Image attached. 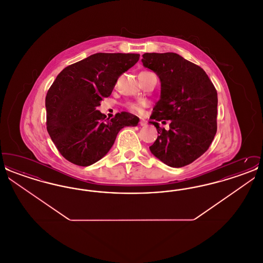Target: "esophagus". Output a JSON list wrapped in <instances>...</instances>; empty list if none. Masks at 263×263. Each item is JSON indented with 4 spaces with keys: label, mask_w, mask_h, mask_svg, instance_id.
Instances as JSON below:
<instances>
[{
    "label": "esophagus",
    "mask_w": 263,
    "mask_h": 263,
    "mask_svg": "<svg viewBox=\"0 0 263 263\" xmlns=\"http://www.w3.org/2000/svg\"><path fill=\"white\" fill-rule=\"evenodd\" d=\"M139 124L141 126H146L147 125V121H146V120H144V119H141V120H140V122H139Z\"/></svg>",
    "instance_id": "1"
}]
</instances>
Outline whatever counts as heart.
<instances>
[{
	"label": "heart",
	"instance_id": "obj_1",
	"mask_svg": "<svg viewBox=\"0 0 263 263\" xmlns=\"http://www.w3.org/2000/svg\"><path fill=\"white\" fill-rule=\"evenodd\" d=\"M145 105H146L145 101H137V102H128L126 104V107L132 112L141 113L143 111Z\"/></svg>",
	"mask_w": 263,
	"mask_h": 263
}]
</instances>
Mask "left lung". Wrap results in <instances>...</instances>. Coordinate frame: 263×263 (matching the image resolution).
Returning <instances> with one entry per match:
<instances>
[{
	"label": "left lung",
	"instance_id": "left-lung-1",
	"mask_svg": "<svg viewBox=\"0 0 263 263\" xmlns=\"http://www.w3.org/2000/svg\"><path fill=\"white\" fill-rule=\"evenodd\" d=\"M143 66L161 82V97L153 108L150 124L159 136L151 153L172 167H181L198 159L217 132V90L199 66L176 53H145ZM170 120V129L159 121Z\"/></svg>",
	"mask_w": 263,
	"mask_h": 263
}]
</instances>
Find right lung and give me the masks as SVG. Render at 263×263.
Masks as SVG:
<instances>
[{
  "instance_id": "add662e5",
  "label": "right lung",
  "mask_w": 263,
  "mask_h": 263,
  "mask_svg": "<svg viewBox=\"0 0 263 263\" xmlns=\"http://www.w3.org/2000/svg\"><path fill=\"white\" fill-rule=\"evenodd\" d=\"M139 57L130 53H96L57 76L45 99L46 125L66 160L81 166L97 163L111 149L123 127L138 125L137 116L125 111L105 120L98 107Z\"/></svg>"
}]
</instances>
